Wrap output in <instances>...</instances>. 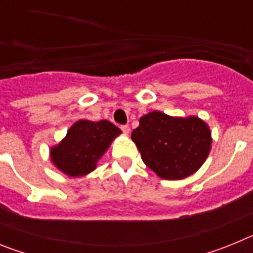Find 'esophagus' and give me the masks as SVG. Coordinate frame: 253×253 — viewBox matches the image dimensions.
<instances>
[{
	"label": "esophagus",
	"instance_id": "obj_1",
	"mask_svg": "<svg viewBox=\"0 0 253 253\" xmlns=\"http://www.w3.org/2000/svg\"><path fill=\"white\" fill-rule=\"evenodd\" d=\"M122 130L124 131V134H129V131H130V129H129L128 125H122Z\"/></svg>",
	"mask_w": 253,
	"mask_h": 253
}]
</instances>
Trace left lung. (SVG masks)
<instances>
[{"mask_svg": "<svg viewBox=\"0 0 253 253\" xmlns=\"http://www.w3.org/2000/svg\"><path fill=\"white\" fill-rule=\"evenodd\" d=\"M131 139L143 162L165 180H182L202 167L211 148V133L198 116L177 118L161 111L143 115Z\"/></svg>", "mask_w": 253, "mask_h": 253, "instance_id": "left-lung-1", "label": "left lung"}]
</instances>
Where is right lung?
Returning a JSON list of instances; mask_svg holds the SVG:
<instances>
[{
  "label": "right lung",
  "instance_id": "1",
  "mask_svg": "<svg viewBox=\"0 0 253 253\" xmlns=\"http://www.w3.org/2000/svg\"><path fill=\"white\" fill-rule=\"evenodd\" d=\"M122 133L107 120H78L57 146L51 147L50 160L67 176L80 177L96 169L111 142Z\"/></svg>",
  "mask_w": 253,
  "mask_h": 253
}]
</instances>
